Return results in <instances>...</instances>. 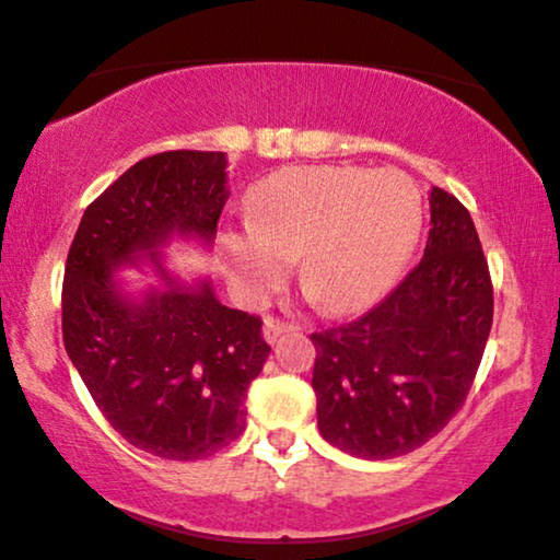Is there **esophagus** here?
<instances>
[{
  "mask_svg": "<svg viewBox=\"0 0 560 560\" xmlns=\"http://www.w3.org/2000/svg\"><path fill=\"white\" fill-rule=\"evenodd\" d=\"M294 329H296V327L289 325V322L266 317V319H264V340L269 342V345H273L283 332H294Z\"/></svg>",
  "mask_w": 560,
  "mask_h": 560,
  "instance_id": "1",
  "label": "esophagus"
}]
</instances>
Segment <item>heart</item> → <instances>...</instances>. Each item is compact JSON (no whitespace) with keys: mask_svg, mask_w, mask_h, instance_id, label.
I'll return each mask as SVG.
<instances>
[{"mask_svg":"<svg viewBox=\"0 0 560 560\" xmlns=\"http://www.w3.org/2000/svg\"><path fill=\"white\" fill-rule=\"evenodd\" d=\"M421 210L419 187L400 170L289 167L256 187L250 223L225 235L228 264L235 283L261 299L299 258V279L322 310L355 314L396 281Z\"/></svg>","mask_w":560,"mask_h":560,"instance_id":"1","label":"heart"}]
</instances>
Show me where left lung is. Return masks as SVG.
Segmentation results:
<instances>
[{
    "label": "left lung",
    "instance_id": "8db88e82",
    "mask_svg": "<svg viewBox=\"0 0 560 560\" xmlns=\"http://www.w3.org/2000/svg\"><path fill=\"white\" fill-rule=\"evenodd\" d=\"M423 258L360 319L314 332L319 434L358 459L427 444L459 411L492 329V281L469 210L431 187Z\"/></svg>",
    "mask_w": 560,
    "mask_h": 560
}]
</instances>
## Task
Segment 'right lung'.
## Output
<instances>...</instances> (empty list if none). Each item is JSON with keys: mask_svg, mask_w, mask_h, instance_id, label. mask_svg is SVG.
Returning a JSON list of instances; mask_svg holds the SVG:
<instances>
[{"mask_svg": "<svg viewBox=\"0 0 560 560\" xmlns=\"http://www.w3.org/2000/svg\"><path fill=\"white\" fill-rule=\"evenodd\" d=\"M223 152H162L85 208L62 281V342L106 421L141 452L195 462L246 429L248 385L271 348L261 319L220 304L208 277L183 281L160 250L210 248L228 200ZM161 279L139 295L124 268Z\"/></svg>", "mask_w": 560, "mask_h": 560, "instance_id": "right-lung-1", "label": "right lung"}]
</instances>
